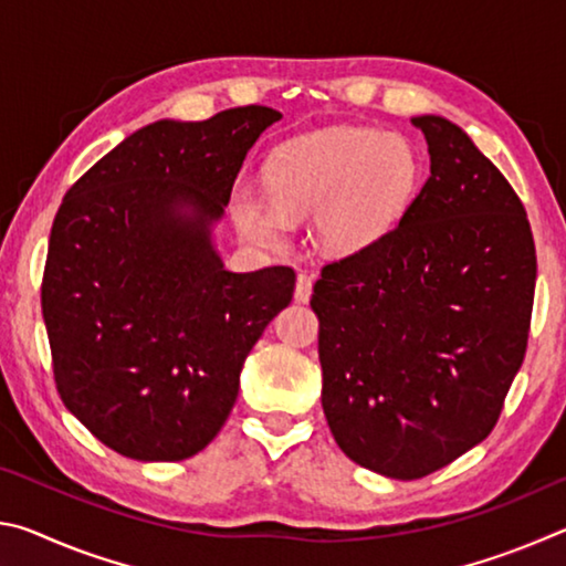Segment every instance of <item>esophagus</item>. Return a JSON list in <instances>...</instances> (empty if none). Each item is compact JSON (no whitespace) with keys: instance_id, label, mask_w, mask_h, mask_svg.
<instances>
[{"instance_id":"esophagus-1","label":"esophagus","mask_w":566,"mask_h":566,"mask_svg":"<svg viewBox=\"0 0 566 566\" xmlns=\"http://www.w3.org/2000/svg\"><path fill=\"white\" fill-rule=\"evenodd\" d=\"M312 296V276L306 272L296 274V286H294V300L306 302Z\"/></svg>"}]
</instances>
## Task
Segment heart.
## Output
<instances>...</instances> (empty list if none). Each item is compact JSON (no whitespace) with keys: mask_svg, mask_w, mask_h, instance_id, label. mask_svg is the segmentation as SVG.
I'll use <instances>...</instances> for the list:
<instances>
[{"mask_svg":"<svg viewBox=\"0 0 566 566\" xmlns=\"http://www.w3.org/2000/svg\"><path fill=\"white\" fill-rule=\"evenodd\" d=\"M415 185L417 157L405 139L337 132L282 149L270 167V191L237 185L232 214L249 239L276 247L290 234V214L317 209L319 242L354 252L395 222Z\"/></svg>","mask_w":566,"mask_h":566,"instance_id":"b5f03b06","label":"heart"}]
</instances>
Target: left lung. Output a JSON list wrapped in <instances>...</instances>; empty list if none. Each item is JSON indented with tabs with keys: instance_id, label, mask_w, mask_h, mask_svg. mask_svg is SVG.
Instances as JSON below:
<instances>
[{
	"instance_id": "1",
	"label": "left lung",
	"mask_w": 566,
	"mask_h": 566,
	"mask_svg": "<svg viewBox=\"0 0 566 566\" xmlns=\"http://www.w3.org/2000/svg\"><path fill=\"white\" fill-rule=\"evenodd\" d=\"M429 179L399 224L322 266V407L344 454L419 479L490 437L530 342L536 252L522 199L474 142L415 117Z\"/></svg>"
}]
</instances>
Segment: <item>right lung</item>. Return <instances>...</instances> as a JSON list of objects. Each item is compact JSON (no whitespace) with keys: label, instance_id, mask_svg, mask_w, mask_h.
<instances>
[{"label":"right lung","instance_id":"1","mask_svg":"<svg viewBox=\"0 0 566 566\" xmlns=\"http://www.w3.org/2000/svg\"><path fill=\"white\" fill-rule=\"evenodd\" d=\"M272 107L161 119L84 171L56 209L42 317L64 407L117 454L179 462L232 411L239 371L292 302V266L229 272L209 227Z\"/></svg>","mask_w":566,"mask_h":566}]
</instances>
